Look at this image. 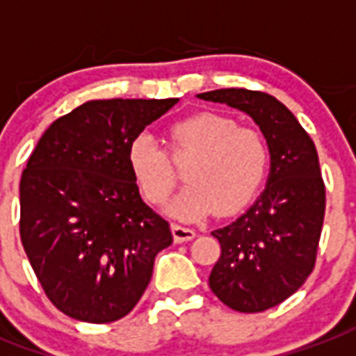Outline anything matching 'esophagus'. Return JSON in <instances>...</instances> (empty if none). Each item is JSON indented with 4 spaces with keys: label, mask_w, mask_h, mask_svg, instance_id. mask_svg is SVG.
<instances>
[{
    "label": "esophagus",
    "mask_w": 356,
    "mask_h": 356,
    "mask_svg": "<svg viewBox=\"0 0 356 356\" xmlns=\"http://www.w3.org/2000/svg\"><path fill=\"white\" fill-rule=\"evenodd\" d=\"M171 232H173V239L177 243H185V241H191V239L196 238V230L194 228H188V226L173 225L171 226Z\"/></svg>",
    "instance_id": "esophagus-1"
}]
</instances>
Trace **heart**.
Masks as SVG:
<instances>
[{"label": "heart", "instance_id": "obj_1", "mask_svg": "<svg viewBox=\"0 0 356 356\" xmlns=\"http://www.w3.org/2000/svg\"><path fill=\"white\" fill-rule=\"evenodd\" d=\"M175 164L186 165L185 191L170 205L183 220L209 215L217 209L230 215L259 191L270 164V145L264 134L243 128L234 118L217 113H198L168 128V149L151 134H139L128 147V164L152 205L164 204L177 186Z\"/></svg>", "mask_w": 356, "mask_h": 356}]
</instances>
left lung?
I'll list each match as a JSON object with an SVG mask.
<instances>
[{
    "instance_id": "8db88e82",
    "label": "left lung",
    "mask_w": 356,
    "mask_h": 356,
    "mask_svg": "<svg viewBox=\"0 0 356 356\" xmlns=\"http://www.w3.org/2000/svg\"><path fill=\"white\" fill-rule=\"evenodd\" d=\"M198 97L247 113L270 145L268 186L251 209L213 232L220 257L209 275L222 304L266 312L298 291L317 262L326 207L317 149L296 117L266 92L222 88Z\"/></svg>"
}]
</instances>
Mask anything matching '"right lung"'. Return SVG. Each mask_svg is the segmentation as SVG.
Returning a JSON list of instances; mask_svg holds the SVG:
<instances>
[{"label": "right lung", "mask_w": 356, "mask_h": 356, "mask_svg": "<svg viewBox=\"0 0 356 356\" xmlns=\"http://www.w3.org/2000/svg\"><path fill=\"white\" fill-rule=\"evenodd\" d=\"M170 99H94L60 117L20 181V239L47 298L104 325L136 307L170 222L139 196L128 147Z\"/></svg>", "instance_id": "right-lung-1"}]
</instances>
